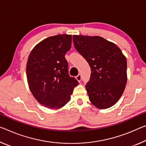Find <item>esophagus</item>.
I'll use <instances>...</instances> for the list:
<instances>
[{"label": "esophagus", "instance_id": "1", "mask_svg": "<svg viewBox=\"0 0 146 146\" xmlns=\"http://www.w3.org/2000/svg\"><path fill=\"white\" fill-rule=\"evenodd\" d=\"M76 79H77L78 82H81V80H82V76L80 74H78V75L76 77Z\"/></svg>", "mask_w": 146, "mask_h": 146}]
</instances>
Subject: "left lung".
Masks as SVG:
<instances>
[{
  "mask_svg": "<svg viewBox=\"0 0 146 146\" xmlns=\"http://www.w3.org/2000/svg\"><path fill=\"white\" fill-rule=\"evenodd\" d=\"M76 50L89 64L92 73L86 85L89 99L100 109L117 103L127 80V60L114 43L100 36L73 35Z\"/></svg>",
  "mask_w": 146,
  "mask_h": 146,
  "instance_id": "obj_1",
  "label": "left lung"
}]
</instances>
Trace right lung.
<instances>
[{
  "label": "right lung",
  "mask_w": 146,
  "mask_h": 146,
  "mask_svg": "<svg viewBox=\"0 0 146 146\" xmlns=\"http://www.w3.org/2000/svg\"><path fill=\"white\" fill-rule=\"evenodd\" d=\"M72 36H50L34 47L27 64L28 84L32 95L41 105L58 109L71 99L77 79L68 73L65 54L71 48Z\"/></svg>",
  "instance_id": "add662e5"
}]
</instances>
